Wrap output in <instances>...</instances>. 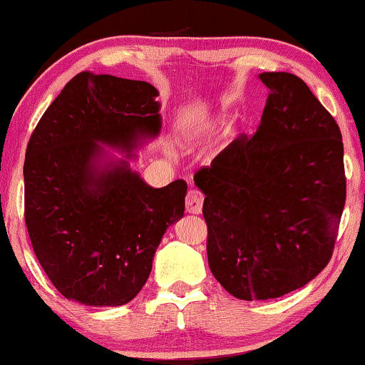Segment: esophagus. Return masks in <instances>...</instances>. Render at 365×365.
Wrapping results in <instances>:
<instances>
[{"label": "esophagus", "instance_id": "obj_1", "mask_svg": "<svg viewBox=\"0 0 365 365\" xmlns=\"http://www.w3.org/2000/svg\"><path fill=\"white\" fill-rule=\"evenodd\" d=\"M202 201H205L202 192L197 191V189H191L186 196V211L189 215H200L202 210Z\"/></svg>", "mask_w": 365, "mask_h": 365}]
</instances>
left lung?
I'll use <instances>...</instances> for the list:
<instances>
[{
  "label": "left lung",
  "instance_id": "left-lung-1",
  "mask_svg": "<svg viewBox=\"0 0 365 365\" xmlns=\"http://www.w3.org/2000/svg\"><path fill=\"white\" fill-rule=\"evenodd\" d=\"M258 77L269 93L257 134L235 139L194 176L206 196L211 273L248 302L314 280L332 257L345 205L337 122L297 75Z\"/></svg>",
  "mask_w": 365,
  "mask_h": 365
}]
</instances>
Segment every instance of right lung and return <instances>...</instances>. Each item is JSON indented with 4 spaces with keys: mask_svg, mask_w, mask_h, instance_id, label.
Instances as JSON below:
<instances>
[{
    "mask_svg": "<svg viewBox=\"0 0 365 365\" xmlns=\"http://www.w3.org/2000/svg\"><path fill=\"white\" fill-rule=\"evenodd\" d=\"M158 96L148 82L82 72L30 137L23 168L28 235L41 268L68 300L129 304L148 282L165 230L184 216L182 179L155 189L129 164L159 135Z\"/></svg>",
    "mask_w": 365,
    "mask_h": 365,
    "instance_id": "1",
    "label": "right lung"
}]
</instances>
